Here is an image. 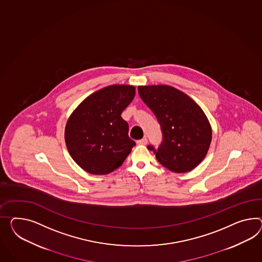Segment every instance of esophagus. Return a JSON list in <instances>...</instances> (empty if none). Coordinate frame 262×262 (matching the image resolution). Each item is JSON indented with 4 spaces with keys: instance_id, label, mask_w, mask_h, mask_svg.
<instances>
[{
    "instance_id": "34e87169",
    "label": "esophagus",
    "mask_w": 262,
    "mask_h": 262,
    "mask_svg": "<svg viewBox=\"0 0 262 262\" xmlns=\"http://www.w3.org/2000/svg\"><path fill=\"white\" fill-rule=\"evenodd\" d=\"M148 140L146 138H143V139H141V140H139V141H137V143L138 144H141V145H145V144H147Z\"/></svg>"
}]
</instances>
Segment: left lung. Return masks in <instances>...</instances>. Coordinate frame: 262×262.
Masks as SVG:
<instances>
[{"instance_id": "obj_1", "label": "left lung", "mask_w": 262, "mask_h": 262, "mask_svg": "<svg viewBox=\"0 0 262 262\" xmlns=\"http://www.w3.org/2000/svg\"><path fill=\"white\" fill-rule=\"evenodd\" d=\"M143 102L152 110L162 132L158 149L148 145L168 170L185 173L196 167L208 152L212 129L207 117L189 96L169 85L139 86Z\"/></svg>"}]
</instances>
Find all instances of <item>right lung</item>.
Segmentation results:
<instances>
[{
    "label": "right lung",
    "mask_w": 262,
    "mask_h": 262,
    "mask_svg": "<svg viewBox=\"0 0 262 262\" xmlns=\"http://www.w3.org/2000/svg\"><path fill=\"white\" fill-rule=\"evenodd\" d=\"M135 93L132 85H109L88 96L69 117L64 131L67 147L84 171L109 174L121 166L136 145L121 116Z\"/></svg>",
    "instance_id": "right-lung-1"
}]
</instances>
